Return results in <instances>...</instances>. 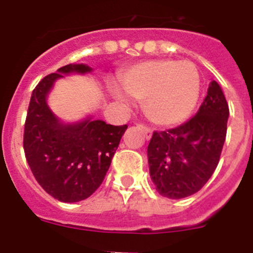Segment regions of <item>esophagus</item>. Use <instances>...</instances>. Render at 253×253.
Instances as JSON below:
<instances>
[{"label": "esophagus", "mask_w": 253, "mask_h": 253, "mask_svg": "<svg viewBox=\"0 0 253 253\" xmlns=\"http://www.w3.org/2000/svg\"><path fill=\"white\" fill-rule=\"evenodd\" d=\"M138 126H139V128L142 129L143 133L146 134L147 139H149V138H151V135H152L151 128H148V126H147V125H144V124H139V125H138Z\"/></svg>", "instance_id": "1"}]
</instances>
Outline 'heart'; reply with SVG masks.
Wrapping results in <instances>:
<instances>
[{"mask_svg":"<svg viewBox=\"0 0 253 253\" xmlns=\"http://www.w3.org/2000/svg\"><path fill=\"white\" fill-rule=\"evenodd\" d=\"M124 91L143 101L147 116L156 124L175 125L193 113L199 99L200 78L191 62L173 59H152L140 62L120 76ZM118 100L126 102L119 90Z\"/></svg>","mask_w":253,"mask_h":253,"instance_id":"b5f03b06","label":"heart"}]
</instances>
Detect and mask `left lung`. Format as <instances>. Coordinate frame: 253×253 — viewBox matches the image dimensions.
I'll return each instance as SVG.
<instances>
[{
	"mask_svg": "<svg viewBox=\"0 0 253 253\" xmlns=\"http://www.w3.org/2000/svg\"><path fill=\"white\" fill-rule=\"evenodd\" d=\"M228 115L224 93L211 81L191 119L176 128L153 131L147 151L149 173L161 195L182 199L207 184L220 160Z\"/></svg>",
	"mask_w": 253,
	"mask_h": 253,
	"instance_id": "obj_1",
	"label": "left lung"
}]
</instances>
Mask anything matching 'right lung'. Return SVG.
Returning a JSON list of instances; mask_svg holds the SVG:
<instances>
[{"label": "right lung", "instance_id": "obj_1", "mask_svg": "<svg viewBox=\"0 0 253 253\" xmlns=\"http://www.w3.org/2000/svg\"><path fill=\"white\" fill-rule=\"evenodd\" d=\"M84 64H67L50 73L31 93L24 128V151L31 172L49 195L76 203L92 195L102 184L128 125L106 124L90 118L63 125L49 110L45 97L62 73H86Z\"/></svg>", "mask_w": 253, "mask_h": 253}]
</instances>
